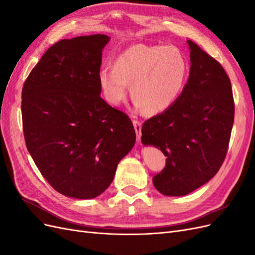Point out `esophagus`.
Returning a JSON list of instances; mask_svg holds the SVG:
<instances>
[{
    "label": "esophagus",
    "mask_w": 255,
    "mask_h": 255,
    "mask_svg": "<svg viewBox=\"0 0 255 255\" xmlns=\"http://www.w3.org/2000/svg\"><path fill=\"white\" fill-rule=\"evenodd\" d=\"M133 125H134L135 132L137 135V141L139 142L141 139V122L138 120H133Z\"/></svg>",
    "instance_id": "34e87169"
}]
</instances>
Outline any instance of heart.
Instances as JSON below:
<instances>
[{
	"label": "heart",
	"instance_id": "1",
	"mask_svg": "<svg viewBox=\"0 0 255 255\" xmlns=\"http://www.w3.org/2000/svg\"><path fill=\"white\" fill-rule=\"evenodd\" d=\"M187 76V59L179 48L139 43L123 51L114 68H102L98 80L104 98L112 105L125 101L130 86L137 109L157 115L179 100Z\"/></svg>",
	"mask_w": 255,
	"mask_h": 255
}]
</instances>
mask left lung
Returning a JSON list of instances; mask_svg holds the SVG:
<instances>
[{
  "label": "left lung",
  "mask_w": 255,
  "mask_h": 255,
  "mask_svg": "<svg viewBox=\"0 0 255 255\" xmlns=\"http://www.w3.org/2000/svg\"><path fill=\"white\" fill-rule=\"evenodd\" d=\"M187 43L191 65L181 97L141 128L142 143L156 146L167 156L153 184L171 197L189 194L218 172L234 122L232 86L225 69L199 45Z\"/></svg>",
  "instance_id": "1"
}]
</instances>
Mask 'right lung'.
<instances>
[{
  "label": "right lung",
  "instance_id": "1",
  "mask_svg": "<svg viewBox=\"0 0 255 255\" xmlns=\"http://www.w3.org/2000/svg\"><path fill=\"white\" fill-rule=\"evenodd\" d=\"M111 38L63 39L43 54L22 88L26 148L59 194L100 196L136 140L128 116L100 97L102 51Z\"/></svg>",
  "mask_w": 255,
  "mask_h": 255
}]
</instances>
